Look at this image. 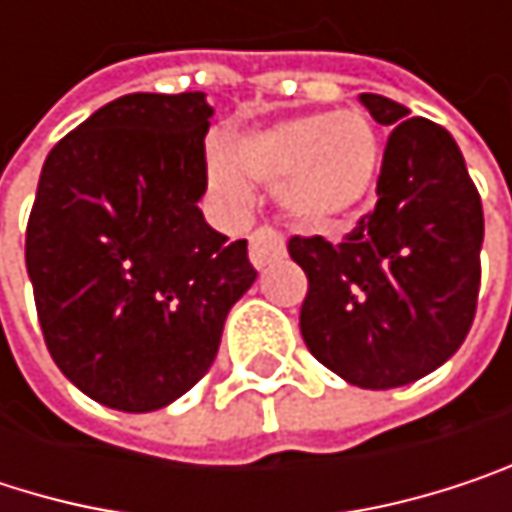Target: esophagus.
<instances>
[{
    "label": "esophagus",
    "mask_w": 512,
    "mask_h": 512,
    "mask_svg": "<svg viewBox=\"0 0 512 512\" xmlns=\"http://www.w3.org/2000/svg\"><path fill=\"white\" fill-rule=\"evenodd\" d=\"M249 257L255 263V269L269 266L272 260L284 257V240L278 237V231L272 228H257L255 234L249 237Z\"/></svg>",
    "instance_id": "1"
}]
</instances>
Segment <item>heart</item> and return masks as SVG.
<instances>
[{"instance_id":"b5f03b06","label":"heart","mask_w":512,"mask_h":512,"mask_svg":"<svg viewBox=\"0 0 512 512\" xmlns=\"http://www.w3.org/2000/svg\"><path fill=\"white\" fill-rule=\"evenodd\" d=\"M382 159V133L367 112H311L240 136L231 154L216 151L210 180L237 204L249 198L246 177L275 186L278 210L290 225L326 234L370 201Z\"/></svg>"}]
</instances>
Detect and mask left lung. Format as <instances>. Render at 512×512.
<instances>
[{
	"mask_svg": "<svg viewBox=\"0 0 512 512\" xmlns=\"http://www.w3.org/2000/svg\"><path fill=\"white\" fill-rule=\"evenodd\" d=\"M385 145L376 207L344 243L293 237L308 275L305 347L344 382L409 385L462 347L480 290L483 207L454 136L382 94H358Z\"/></svg>",
	"mask_w": 512,
	"mask_h": 512,
	"instance_id": "obj_1",
	"label": "left lung"
}]
</instances>
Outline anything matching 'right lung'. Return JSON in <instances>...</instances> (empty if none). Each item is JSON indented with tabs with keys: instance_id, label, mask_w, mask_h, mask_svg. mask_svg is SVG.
Wrapping results in <instances>:
<instances>
[{
	"instance_id": "add662e5",
	"label": "right lung",
	"mask_w": 512,
	"mask_h": 512,
	"mask_svg": "<svg viewBox=\"0 0 512 512\" xmlns=\"http://www.w3.org/2000/svg\"><path fill=\"white\" fill-rule=\"evenodd\" d=\"M204 91L124 94L47 156L26 269L58 370L118 412L183 397L255 284L246 240L204 222Z\"/></svg>"
}]
</instances>
